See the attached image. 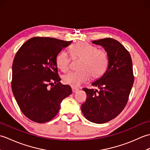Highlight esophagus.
Listing matches in <instances>:
<instances>
[{
    "label": "esophagus",
    "instance_id": "1",
    "mask_svg": "<svg viewBox=\"0 0 150 150\" xmlns=\"http://www.w3.org/2000/svg\"><path fill=\"white\" fill-rule=\"evenodd\" d=\"M71 90H72L73 93H75V92H77L79 90V89L76 88H74V87H72L71 88Z\"/></svg>",
    "mask_w": 150,
    "mask_h": 150
}]
</instances>
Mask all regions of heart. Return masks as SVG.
<instances>
[{
	"label": "heart",
	"instance_id": "obj_1",
	"mask_svg": "<svg viewBox=\"0 0 150 150\" xmlns=\"http://www.w3.org/2000/svg\"><path fill=\"white\" fill-rule=\"evenodd\" d=\"M69 52L73 59H81L77 71H71L63 76L64 83L73 87L79 86L87 82L90 77L96 80L106 71L109 59L106 51L86 42H79L70 47ZM71 62L66 52H60L56 57V64L60 71H68Z\"/></svg>",
	"mask_w": 150,
	"mask_h": 150
}]
</instances>
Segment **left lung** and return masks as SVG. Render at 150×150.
<instances>
[{
  "label": "left lung",
  "mask_w": 150,
  "mask_h": 150,
  "mask_svg": "<svg viewBox=\"0 0 150 150\" xmlns=\"http://www.w3.org/2000/svg\"><path fill=\"white\" fill-rule=\"evenodd\" d=\"M92 43L104 47L109 62L103 75L91 84L97 89L83 88L87 98L81 110L90 122L103 124L119 115L128 103L134 81L132 60L128 51L113 39Z\"/></svg>",
  "instance_id": "left-lung-1"
}]
</instances>
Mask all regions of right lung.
<instances>
[{
  "label": "right lung",
  "mask_w": 150,
  "mask_h": 150,
  "mask_svg": "<svg viewBox=\"0 0 150 150\" xmlns=\"http://www.w3.org/2000/svg\"><path fill=\"white\" fill-rule=\"evenodd\" d=\"M71 43L55 38L33 37L16 53L12 91L22 112L34 122L44 123L53 119L62 100L72 93L69 86L60 83L56 64L57 55Z\"/></svg>",
  "instance_id": "add662e5"
}]
</instances>
